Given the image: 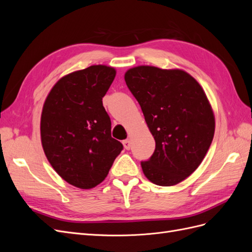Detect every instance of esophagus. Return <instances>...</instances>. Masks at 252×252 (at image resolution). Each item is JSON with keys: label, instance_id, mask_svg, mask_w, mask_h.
<instances>
[{"label": "esophagus", "instance_id": "1", "mask_svg": "<svg viewBox=\"0 0 252 252\" xmlns=\"http://www.w3.org/2000/svg\"><path fill=\"white\" fill-rule=\"evenodd\" d=\"M123 145H124V148L126 149V150H129L131 148V141L130 140H125V141H123Z\"/></svg>", "mask_w": 252, "mask_h": 252}]
</instances>
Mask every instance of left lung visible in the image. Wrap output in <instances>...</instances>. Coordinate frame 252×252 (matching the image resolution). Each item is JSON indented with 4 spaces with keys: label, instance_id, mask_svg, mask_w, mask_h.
Listing matches in <instances>:
<instances>
[{
    "label": "left lung",
    "instance_id": "left-lung-1",
    "mask_svg": "<svg viewBox=\"0 0 252 252\" xmlns=\"http://www.w3.org/2000/svg\"><path fill=\"white\" fill-rule=\"evenodd\" d=\"M156 141L154 155L141 162L146 178L173 186L202 163L215 134V116L203 88L180 69L138 66L125 73Z\"/></svg>",
    "mask_w": 252,
    "mask_h": 252
}]
</instances>
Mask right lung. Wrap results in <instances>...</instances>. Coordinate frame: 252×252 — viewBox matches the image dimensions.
<instances>
[{"instance_id": "add662e5", "label": "right lung", "mask_w": 252, "mask_h": 252, "mask_svg": "<svg viewBox=\"0 0 252 252\" xmlns=\"http://www.w3.org/2000/svg\"><path fill=\"white\" fill-rule=\"evenodd\" d=\"M116 77V69L93 65L65 75L45 100L41 140L53 169L69 184L90 189L107 177L123 150L111 136V121L103 96Z\"/></svg>"}]
</instances>
